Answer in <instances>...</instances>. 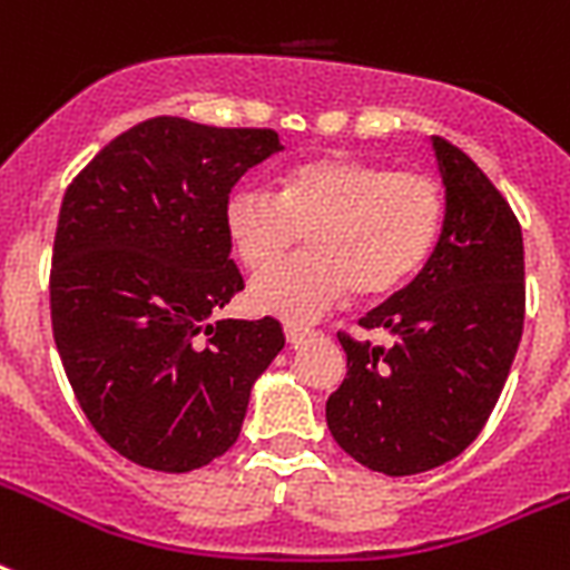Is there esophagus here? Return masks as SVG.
Returning a JSON list of instances; mask_svg holds the SVG:
<instances>
[{
  "label": "esophagus",
  "mask_w": 570,
  "mask_h": 570,
  "mask_svg": "<svg viewBox=\"0 0 570 570\" xmlns=\"http://www.w3.org/2000/svg\"><path fill=\"white\" fill-rule=\"evenodd\" d=\"M286 343H289V346H302V343H307V340L313 337V331H307V328H298V325H286Z\"/></svg>",
  "instance_id": "esophagus-1"
}]
</instances>
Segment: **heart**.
<instances>
[{
	"instance_id": "1",
	"label": "heart",
	"mask_w": 570,
	"mask_h": 570,
	"mask_svg": "<svg viewBox=\"0 0 570 570\" xmlns=\"http://www.w3.org/2000/svg\"><path fill=\"white\" fill-rule=\"evenodd\" d=\"M441 186L425 174L393 171L355 156H320L293 165L281 191H233L224 233L250 272L285 256L308 230L312 254L257 275L248 304L284 322H313L348 289L361 298L393 293L423 266L441 236Z\"/></svg>"
}]
</instances>
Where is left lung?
I'll list each match as a JSON object with an SVG mask.
<instances>
[{
	"instance_id": "left-lung-1",
	"label": "left lung",
	"mask_w": 570,
	"mask_h": 570,
	"mask_svg": "<svg viewBox=\"0 0 570 570\" xmlns=\"http://www.w3.org/2000/svg\"><path fill=\"white\" fill-rule=\"evenodd\" d=\"M443 227L423 272L361 320L387 348L340 334L346 379L325 405L334 441L370 470L414 476L476 441L523 331V236L512 206L459 147L432 136Z\"/></svg>"
}]
</instances>
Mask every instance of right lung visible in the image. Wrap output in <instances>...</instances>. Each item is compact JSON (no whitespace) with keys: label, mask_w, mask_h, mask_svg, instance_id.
Returning a JSON list of instances; mask_svg holds the SVG:
<instances>
[{"label":"right lung","mask_w":570,"mask_h":570,"mask_svg":"<svg viewBox=\"0 0 570 570\" xmlns=\"http://www.w3.org/2000/svg\"><path fill=\"white\" fill-rule=\"evenodd\" d=\"M284 145L275 129L150 118L70 183L49 307L79 405L124 459L189 473L230 450L250 387L284 348L277 320H215L242 275L224 204Z\"/></svg>","instance_id":"right-lung-1"}]
</instances>
